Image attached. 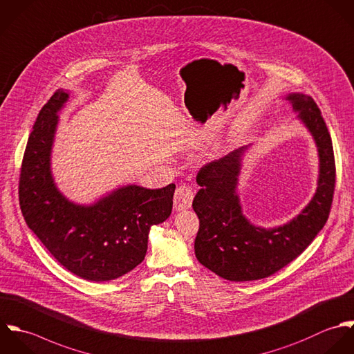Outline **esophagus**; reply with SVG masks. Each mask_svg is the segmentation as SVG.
Listing matches in <instances>:
<instances>
[{
  "mask_svg": "<svg viewBox=\"0 0 354 354\" xmlns=\"http://www.w3.org/2000/svg\"><path fill=\"white\" fill-rule=\"evenodd\" d=\"M192 201H194V192L187 185H180L176 189L174 194V209L181 212V210H187L192 206Z\"/></svg>",
  "mask_w": 354,
  "mask_h": 354,
  "instance_id": "1",
  "label": "esophagus"
}]
</instances>
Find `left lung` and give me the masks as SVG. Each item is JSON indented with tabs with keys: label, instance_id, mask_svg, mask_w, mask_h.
<instances>
[{
	"label": "left lung",
	"instance_id": "1",
	"mask_svg": "<svg viewBox=\"0 0 354 354\" xmlns=\"http://www.w3.org/2000/svg\"><path fill=\"white\" fill-rule=\"evenodd\" d=\"M284 99L310 133L319 156L317 188L299 214L273 228L254 225L243 214L237 185L251 144L206 165L196 177L201 189L192 203L199 217L195 255L203 266L231 281L259 280L276 273L313 241L328 220L335 188L331 136L310 96L295 92Z\"/></svg>",
	"mask_w": 354,
	"mask_h": 354
}]
</instances>
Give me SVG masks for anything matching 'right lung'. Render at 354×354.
<instances>
[{"label": "right lung", "mask_w": 354, "mask_h": 354, "mask_svg": "<svg viewBox=\"0 0 354 354\" xmlns=\"http://www.w3.org/2000/svg\"><path fill=\"white\" fill-rule=\"evenodd\" d=\"M68 99V91L55 92L34 123L20 170V209L27 227L67 270L109 281L142 262L151 227L171 214L176 185L148 189L127 184L89 205L70 201L52 173L59 113Z\"/></svg>", "instance_id": "1"}]
</instances>
